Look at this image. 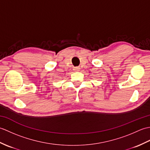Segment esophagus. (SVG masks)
Masks as SVG:
<instances>
[{"label": "esophagus", "instance_id": "1", "mask_svg": "<svg viewBox=\"0 0 150 150\" xmlns=\"http://www.w3.org/2000/svg\"><path fill=\"white\" fill-rule=\"evenodd\" d=\"M79 69L80 68H79V67H75V68H74L75 71H79Z\"/></svg>", "mask_w": 150, "mask_h": 150}]
</instances>
